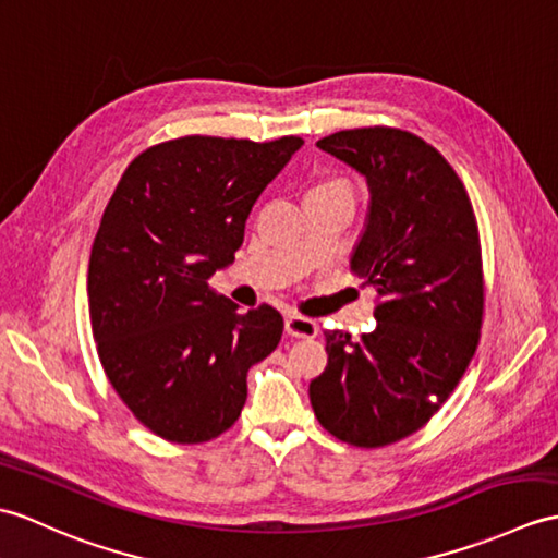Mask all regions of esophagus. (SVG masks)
I'll list each match as a JSON object with an SVG mask.
<instances>
[{
    "label": "esophagus",
    "mask_w": 558,
    "mask_h": 558,
    "mask_svg": "<svg viewBox=\"0 0 558 558\" xmlns=\"http://www.w3.org/2000/svg\"><path fill=\"white\" fill-rule=\"evenodd\" d=\"M284 330H288V335H292V338H316L318 323L314 318L290 314L288 318H284Z\"/></svg>",
    "instance_id": "esophagus-1"
}]
</instances>
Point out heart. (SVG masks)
<instances>
[{"instance_id": "1", "label": "heart", "mask_w": 558, "mask_h": 558, "mask_svg": "<svg viewBox=\"0 0 558 558\" xmlns=\"http://www.w3.org/2000/svg\"><path fill=\"white\" fill-rule=\"evenodd\" d=\"M328 185H347V183L340 178H330V180H323V183H318L316 187H328Z\"/></svg>"}]
</instances>
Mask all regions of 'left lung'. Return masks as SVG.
I'll list each match as a JSON object with an SVG mask.
<instances>
[{
  "label": "left lung",
  "mask_w": 558,
  "mask_h": 558,
  "mask_svg": "<svg viewBox=\"0 0 558 558\" xmlns=\"http://www.w3.org/2000/svg\"><path fill=\"white\" fill-rule=\"evenodd\" d=\"M316 145L368 180L352 268L378 292V323L359 340L326 332L328 366L308 397L332 437L378 449L421 430L471 364L485 316L481 232L461 178L423 137L373 125Z\"/></svg>",
  "instance_id": "obj_1"
}]
</instances>
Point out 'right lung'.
Instances as JSON below:
<instances>
[{
    "label": "right lung",
    "mask_w": 558,
    "mask_h": 558,
    "mask_svg": "<svg viewBox=\"0 0 558 558\" xmlns=\"http://www.w3.org/2000/svg\"><path fill=\"white\" fill-rule=\"evenodd\" d=\"M302 145L168 140L128 163L104 209L87 268L97 354L123 404L168 442L226 433L250 368L282 338L274 306L240 314L206 280L232 264L258 194Z\"/></svg>",
    "instance_id": "add662e5"
}]
</instances>
